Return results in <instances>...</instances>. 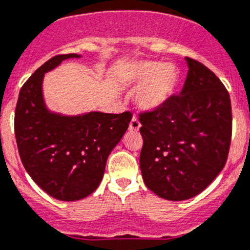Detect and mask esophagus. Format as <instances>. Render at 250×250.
Here are the masks:
<instances>
[{
  "mask_svg": "<svg viewBox=\"0 0 250 250\" xmlns=\"http://www.w3.org/2000/svg\"><path fill=\"white\" fill-rule=\"evenodd\" d=\"M140 128H141L140 121H138V119L136 118V117H133V118H132V121H131V123H129V131H131V132H137L138 129H140Z\"/></svg>",
  "mask_w": 250,
  "mask_h": 250,
  "instance_id": "1",
  "label": "esophagus"
}]
</instances>
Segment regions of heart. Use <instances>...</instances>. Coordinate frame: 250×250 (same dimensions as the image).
I'll return each mask as SVG.
<instances>
[{
  "instance_id": "heart-1",
  "label": "heart",
  "mask_w": 250,
  "mask_h": 250,
  "mask_svg": "<svg viewBox=\"0 0 250 250\" xmlns=\"http://www.w3.org/2000/svg\"><path fill=\"white\" fill-rule=\"evenodd\" d=\"M122 83L138 88L136 103L145 112L161 109L172 99L180 83V74L172 64L152 60L132 62L125 66Z\"/></svg>"
}]
</instances>
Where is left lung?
Returning a JSON list of instances; mask_svg holds the SVG:
<instances>
[{
  "instance_id": "8db88e82",
  "label": "left lung",
  "mask_w": 250,
  "mask_h": 250,
  "mask_svg": "<svg viewBox=\"0 0 250 250\" xmlns=\"http://www.w3.org/2000/svg\"><path fill=\"white\" fill-rule=\"evenodd\" d=\"M184 88L161 109L140 114L143 181L171 201L196 196L224 168L231 141V104L215 74L186 58Z\"/></svg>"
}]
</instances>
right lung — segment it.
<instances>
[{
	"mask_svg": "<svg viewBox=\"0 0 250 250\" xmlns=\"http://www.w3.org/2000/svg\"><path fill=\"white\" fill-rule=\"evenodd\" d=\"M78 54L56 55L22 85L15 110V136L25 170L50 196L62 201L84 199L97 190L107 158L132 119L89 112L64 116L49 110L42 93L45 74Z\"/></svg>",
	"mask_w": 250,
	"mask_h": 250,
	"instance_id": "add662e5",
	"label": "right lung"
}]
</instances>
